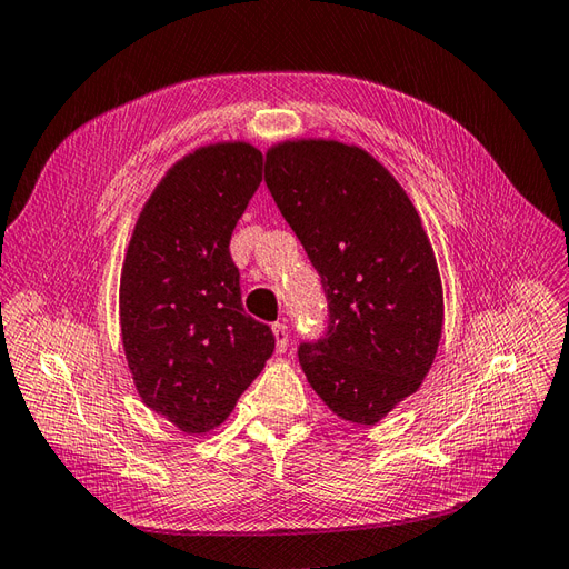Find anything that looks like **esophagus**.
I'll list each match as a JSON object with an SVG mask.
<instances>
[{"label": "esophagus", "instance_id": "obj_1", "mask_svg": "<svg viewBox=\"0 0 569 569\" xmlns=\"http://www.w3.org/2000/svg\"><path fill=\"white\" fill-rule=\"evenodd\" d=\"M273 337H276V351H286L288 348V325L286 322H273Z\"/></svg>", "mask_w": 569, "mask_h": 569}]
</instances>
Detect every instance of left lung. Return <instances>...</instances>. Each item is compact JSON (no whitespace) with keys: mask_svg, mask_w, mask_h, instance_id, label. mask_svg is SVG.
Masks as SVG:
<instances>
[{"mask_svg":"<svg viewBox=\"0 0 569 569\" xmlns=\"http://www.w3.org/2000/svg\"><path fill=\"white\" fill-rule=\"evenodd\" d=\"M267 187L322 279L327 329L298 346L329 409L375 426L420 387L442 333V283L411 199L358 146L286 141Z\"/></svg>","mask_w":569,"mask_h":569,"instance_id":"1","label":"left lung"}]
</instances>
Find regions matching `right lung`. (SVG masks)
<instances>
[{
	"mask_svg": "<svg viewBox=\"0 0 569 569\" xmlns=\"http://www.w3.org/2000/svg\"><path fill=\"white\" fill-rule=\"evenodd\" d=\"M264 156L216 143L166 174L139 216L120 281V325L143 403L182 432H209L273 353L242 308L230 236L261 184Z\"/></svg>",
	"mask_w": 569,
	"mask_h": 569,
	"instance_id": "right-lung-1",
	"label": "right lung"
}]
</instances>
